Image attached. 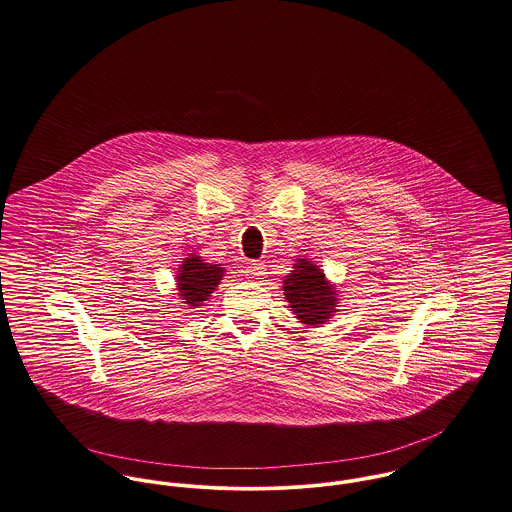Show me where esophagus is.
<instances>
[{
	"mask_svg": "<svg viewBox=\"0 0 512 512\" xmlns=\"http://www.w3.org/2000/svg\"><path fill=\"white\" fill-rule=\"evenodd\" d=\"M245 275L247 278H251V280H261V278H265L267 276V267L263 265V263H249L247 267H245Z\"/></svg>",
	"mask_w": 512,
	"mask_h": 512,
	"instance_id": "obj_1",
	"label": "esophagus"
}]
</instances>
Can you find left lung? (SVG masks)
Masks as SVG:
<instances>
[{
  "mask_svg": "<svg viewBox=\"0 0 512 512\" xmlns=\"http://www.w3.org/2000/svg\"><path fill=\"white\" fill-rule=\"evenodd\" d=\"M292 269L282 286L286 302L300 323L319 327L337 310V290L308 259H298Z\"/></svg>",
  "mask_w": 512,
  "mask_h": 512,
  "instance_id": "1",
  "label": "left lung"
}]
</instances>
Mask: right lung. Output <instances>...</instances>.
<instances>
[{
    "label": "right lung",
    "mask_w": 512,
    "mask_h": 512,
    "mask_svg": "<svg viewBox=\"0 0 512 512\" xmlns=\"http://www.w3.org/2000/svg\"><path fill=\"white\" fill-rule=\"evenodd\" d=\"M224 269L220 265H212V263H204L198 255H189L179 271H177V290L181 300H185V304L193 310L202 306L208 296L216 290V286L220 284Z\"/></svg>",
    "instance_id": "right-lung-1"
}]
</instances>
